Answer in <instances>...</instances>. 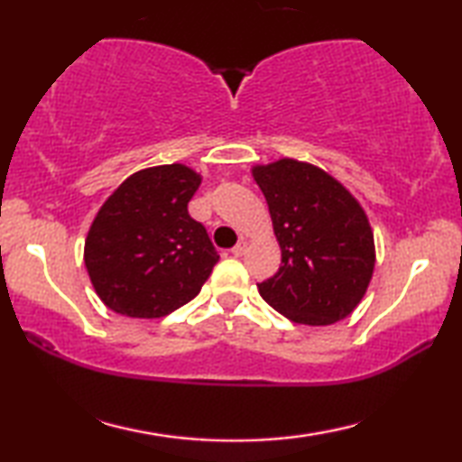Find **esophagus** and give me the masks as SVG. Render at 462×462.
Returning a JSON list of instances; mask_svg holds the SVG:
<instances>
[{"label":"esophagus","mask_w":462,"mask_h":462,"mask_svg":"<svg viewBox=\"0 0 462 462\" xmlns=\"http://www.w3.org/2000/svg\"><path fill=\"white\" fill-rule=\"evenodd\" d=\"M246 246H248V242H246L245 238H240V240H238V245L232 248V254H234V256H240V254H245Z\"/></svg>","instance_id":"esophagus-1"}]
</instances>
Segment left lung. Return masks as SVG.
<instances>
[{"instance_id":"obj_1","label":"left lung","mask_w":462,"mask_h":462,"mask_svg":"<svg viewBox=\"0 0 462 462\" xmlns=\"http://www.w3.org/2000/svg\"><path fill=\"white\" fill-rule=\"evenodd\" d=\"M267 199L281 267L259 283L271 308L306 326L355 311L374 271V238L356 198L324 169L295 159L254 165Z\"/></svg>"}]
</instances>
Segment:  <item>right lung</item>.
<instances>
[{
	"mask_svg": "<svg viewBox=\"0 0 462 462\" xmlns=\"http://www.w3.org/2000/svg\"><path fill=\"white\" fill-rule=\"evenodd\" d=\"M201 175L181 162L138 171L93 217L83 259L116 314L162 318L201 291L217 263L206 228L187 212Z\"/></svg>",
	"mask_w": 462,
	"mask_h": 462,
	"instance_id": "1",
	"label": "right lung"
}]
</instances>
